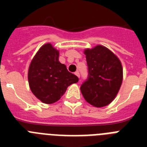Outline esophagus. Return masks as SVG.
Returning <instances> with one entry per match:
<instances>
[{"mask_svg": "<svg viewBox=\"0 0 147 147\" xmlns=\"http://www.w3.org/2000/svg\"><path fill=\"white\" fill-rule=\"evenodd\" d=\"M75 74H76V76H78V78H79V77H80V73H79V71H76V72H75Z\"/></svg>", "mask_w": 147, "mask_h": 147, "instance_id": "esophagus-1", "label": "esophagus"}]
</instances>
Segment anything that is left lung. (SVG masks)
I'll list each match as a JSON object with an SVG mask.
<instances>
[{"label": "left lung", "mask_w": 147, "mask_h": 147, "mask_svg": "<svg viewBox=\"0 0 147 147\" xmlns=\"http://www.w3.org/2000/svg\"><path fill=\"white\" fill-rule=\"evenodd\" d=\"M85 54L88 75L81 85L82 94L94 107L106 106L114 100L122 84L121 62L112 52L100 45L85 49Z\"/></svg>", "instance_id": "left-lung-1"}]
</instances>
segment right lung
I'll use <instances>...</instances> for the list:
<instances>
[{
	"label": "right lung",
	"instance_id": "add662e5",
	"mask_svg": "<svg viewBox=\"0 0 147 147\" xmlns=\"http://www.w3.org/2000/svg\"><path fill=\"white\" fill-rule=\"evenodd\" d=\"M30 89L45 104L59 100L69 85L78 82L76 75L68 71L59 61V51L50 43L42 46L30 63L28 71Z\"/></svg>",
	"mask_w": 147,
	"mask_h": 147
}]
</instances>
